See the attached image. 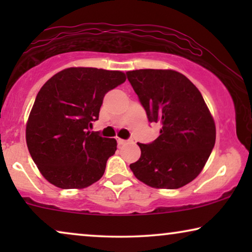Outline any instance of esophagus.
I'll list each match as a JSON object with an SVG mask.
<instances>
[{
  "label": "esophagus",
  "instance_id": "1",
  "mask_svg": "<svg viewBox=\"0 0 252 252\" xmlns=\"http://www.w3.org/2000/svg\"><path fill=\"white\" fill-rule=\"evenodd\" d=\"M117 142H118L119 146H123V144H126L127 142H129V140H123V139H118V140H117Z\"/></svg>",
  "mask_w": 252,
  "mask_h": 252
}]
</instances>
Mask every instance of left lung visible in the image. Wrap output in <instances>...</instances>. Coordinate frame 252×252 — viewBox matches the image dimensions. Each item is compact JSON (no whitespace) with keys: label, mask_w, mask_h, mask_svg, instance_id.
Returning a JSON list of instances; mask_svg holds the SVG:
<instances>
[{"label":"left lung","mask_w":252,"mask_h":252,"mask_svg":"<svg viewBox=\"0 0 252 252\" xmlns=\"http://www.w3.org/2000/svg\"><path fill=\"white\" fill-rule=\"evenodd\" d=\"M127 79L160 135L137 143L141 157L129 167L150 187L178 189L194 180L216 143V125L196 86L173 70H135Z\"/></svg>","instance_id":"left-lung-1"}]
</instances>
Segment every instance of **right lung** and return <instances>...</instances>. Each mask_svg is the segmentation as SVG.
<instances>
[{"instance_id": "add662e5", "label": "right lung", "mask_w": 252, "mask_h": 252, "mask_svg": "<svg viewBox=\"0 0 252 252\" xmlns=\"http://www.w3.org/2000/svg\"><path fill=\"white\" fill-rule=\"evenodd\" d=\"M125 73L95 67L58 72L37 93L26 125V143L41 174L62 189L98 181L117 141L91 132L104 95L125 82Z\"/></svg>"}]
</instances>
